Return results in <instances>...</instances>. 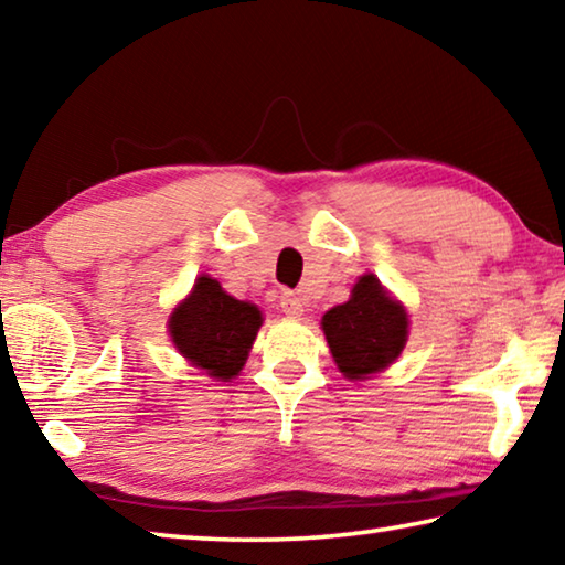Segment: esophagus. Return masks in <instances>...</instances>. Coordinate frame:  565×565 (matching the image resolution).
I'll use <instances>...</instances> for the list:
<instances>
[{"mask_svg":"<svg viewBox=\"0 0 565 565\" xmlns=\"http://www.w3.org/2000/svg\"><path fill=\"white\" fill-rule=\"evenodd\" d=\"M303 299L299 294H291V291H286L284 296H281V311L286 313V317H291V319H296V317H301L303 313Z\"/></svg>","mask_w":565,"mask_h":565,"instance_id":"obj_1","label":"esophagus"}]
</instances>
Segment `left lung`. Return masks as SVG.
Segmentation results:
<instances>
[{
  "label": "left lung",
  "instance_id": "obj_1",
  "mask_svg": "<svg viewBox=\"0 0 565 565\" xmlns=\"http://www.w3.org/2000/svg\"><path fill=\"white\" fill-rule=\"evenodd\" d=\"M323 337L349 381H363L391 366L408 339V313L391 299L374 274L353 284L351 299L323 313Z\"/></svg>",
  "mask_w": 565,
  "mask_h": 565
}]
</instances>
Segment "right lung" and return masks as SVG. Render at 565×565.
<instances>
[{
	"label": "right lung",
	"instance_id": "add662e5",
	"mask_svg": "<svg viewBox=\"0 0 565 565\" xmlns=\"http://www.w3.org/2000/svg\"><path fill=\"white\" fill-rule=\"evenodd\" d=\"M262 311L228 296L212 276H199L194 289L169 317V333L191 366L228 381L248 359Z\"/></svg>",
	"mask_w": 565,
	"mask_h": 565
}]
</instances>
